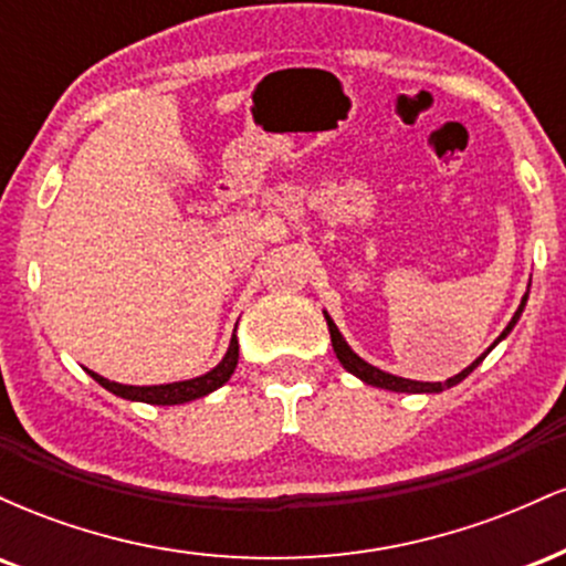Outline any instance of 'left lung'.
<instances>
[{
    "label": "left lung",
    "mask_w": 566,
    "mask_h": 566,
    "mask_svg": "<svg viewBox=\"0 0 566 566\" xmlns=\"http://www.w3.org/2000/svg\"><path fill=\"white\" fill-rule=\"evenodd\" d=\"M524 305H527V295L522 297V305H518V308H516V314H513V319L509 322V327H505L503 333H500L497 340L492 343V346L486 348L484 354L479 356L476 361H471V365L465 367L463 373H458V375H454V378L444 380V382H420V380L399 378V375L382 373V369L373 367V365H367V361L361 359V356H356L354 350H350V346H348V343H346V337L340 335V329H337V327H335V322L329 319V314H327V311H324V319H327L329 337H333V348H335V356H337V359H340V365L346 367L350 375H356V378H359V380H365L367 386H375V388H386V391H396V394H439V391H444V388H452V386H458L460 380H465V378H469V375L473 373V369H476L479 365H482V361H484V356L490 354V350L495 348L497 343L503 340V337L509 335L513 327H516V322H518V316H522Z\"/></svg>",
    "instance_id": "obj_1"
}]
</instances>
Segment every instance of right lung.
<instances>
[{"mask_svg": "<svg viewBox=\"0 0 566 566\" xmlns=\"http://www.w3.org/2000/svg\"><path fill=\"white\" fill-rule=\"evenodd\" d=\"M237 361H239V340H237V329H233L231 346H229V350H226L223 361H220L218 367H212L207 375H199V378L180 380V382H165V386H122V382L101 378V375L90 373V369L87 373L93 375V380L101 382L106 391L122 396V399L170 407V405H186V401L201 399V396L218 391L223 382H229L233 369H237Z\"/></svg>", "mask_w": 566, "mask_h": 566, "instance_id": "add662e5", "label": "right lung"}]
</instances>
